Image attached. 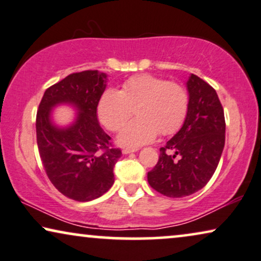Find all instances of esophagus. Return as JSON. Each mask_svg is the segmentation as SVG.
Masks as SVG:
<instances>
[{
	"instance_id": "obj_1",
	"label": "esophagus",
	"mask_w": 261,
	"mask_h": 261,
	"mask_svg": "<svg viewBox=\"0 0 261 261\" xmlns=\"http://www.w3.org/2000/svg\"><path fill=\"white\" fill-rule=\"evenodd\" d=\"M138 149H131V148H124L123 149V154H130V152H135L137 151Z\"/></svg>"
}]
</instances>
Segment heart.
Listing matches in <instances>:
<instances>
[{"label": "heart", "instance_id": "1", "mask_svg": "<svg viewBox=\"0 0 261 261\" xmlns=\"http://www.w3.org/2000/svg\"><path fill=\"white\" fill-rule=\"evenodd\" d=\"M134 110L137 119L128 123L118 136V142L126 147L150 143L159 134H175L189 114L190 93L180 83L152 75H136L125 80L120 90H103L96 106L100 123L113 133L124 126Z\"/></svg>", "mask_w": 261, "mask_h": 261}]
</instances>
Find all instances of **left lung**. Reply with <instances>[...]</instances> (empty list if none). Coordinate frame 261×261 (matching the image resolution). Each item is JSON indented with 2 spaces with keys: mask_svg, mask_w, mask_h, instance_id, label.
<instances>
[{
  "mask_svg": "<svg viewBox=\"0 0 261 261\" xmlns=\"http://www.w3.org/2000/svg\"><path fill=\"white\" fill-rule=\"evenodd\" d=\"M186 85L190 110L185 123L160 149L158 163L148 172L149 185L172 198L190 196L206 185L225 142L224 112L216 90L193 74Z\"/></svg>",
  "mask_w": 261,
  "mask_h": 261,
  "instance_id": "obj_1",
  "label": "left lung"
}]
</instances>
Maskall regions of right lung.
I'll use <instances>...</instances> for the list:
<instances>
[{
  "label": "right lung",
  "instance_id": "1",
  "mask_svg": "<svg viewBox=\"0 0 261 261\" xmlns=\"http://www.w3.org/2000/svg\"><path fill=\"white\" fill-rule=\"evenodd\" d=\"M106 82L105 72H74L48 87L38 107L37 143L45 172L62 194L77 201L93 200L111 189L113 167L121 156L96 117ZM62 103L78 111L65 128L57 127L50 118L51 109Z\"/></svg>",
  "mask_w": 261,
  "mask_h": 261
}]
</instances>
